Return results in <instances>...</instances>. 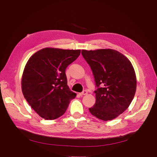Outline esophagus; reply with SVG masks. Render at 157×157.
Here are the masks:
<instances>
[{
	"instance_id": "34e87169",
	"label": "esophagus",
	"mask_w": 157,
	"mask_h": 157,
	"mask_svg": "<svg viewBox=\"0 0 157 157\" xmlns=\"http://www.w3.org/2000/svg\"><path fill=\"white\" fill-rule=\"evenodd\" d=\"M87 94H88L87 90H84L83 92H82L79 93V95H80V96H84V95H86Z\"/></svg>"
}]
</instances>
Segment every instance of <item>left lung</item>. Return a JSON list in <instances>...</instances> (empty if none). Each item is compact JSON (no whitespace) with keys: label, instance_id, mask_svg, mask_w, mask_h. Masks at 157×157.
Returning <instances> with one entry per match:
<instances>
[{"label":"left lung","instance_id":"obj_1","mask_svg":"<svg viewBox=\"0 0 157 157\" xmlns=\"http://www.w3.org/2000/svg\"><path fill=\"white\" fill-rule=\"evenodd\" d=\"M81 54L96 82V103L90 113L99 119L113 120L129 107L136 90L134 67L126 57L112 49L82 50Z\"/></svg>","mask_w":157,"mask_h":157}]
</instances>
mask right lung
<instances>
[{
  "mask_svg": "<svg viewBox=\"0 0 157 157\" xmlns=\"http://www.w3.org/2000/svg\"><path fill=\"white\" fill-rule=\"evenodd\" d=\"M80 54V50L46 48L28 60L22 76V92L31 107L44 119L62 116L71 99L77 96L67 86L65 69Z\"/></svg>",
  "mask_w": 157,
  "mask_h": 157,
  "instance_id": "add662e5",
  "label": "right lung"
}]
</instances>
